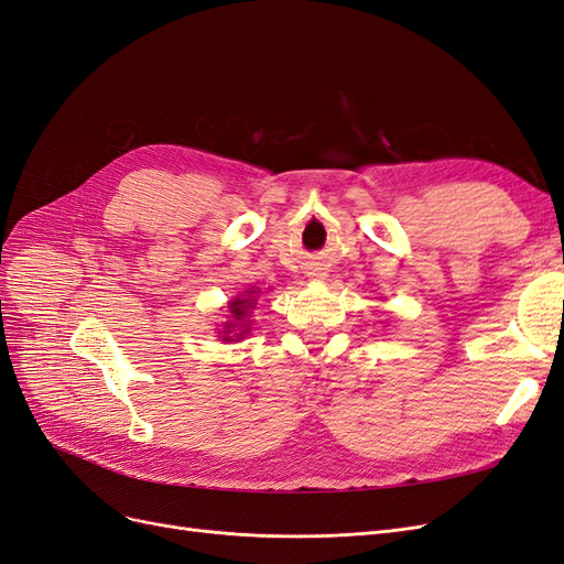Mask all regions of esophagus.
Instances as JSON below:
<instances>
[{"instance_id":"34e87169","label":"esophagus","mask_w":564,"mask_h":564,"mask_svg":"<svg viewBox=\"0 0 564 564\" xmlns=\"http://www.w3.org/2000/svg\"><path fill=\"white\" fill-rule=\"evenodd\" d=\"M308 275H311L313 280H324V278H327V265H322V263H313V265L308 268Z\"/></svg>"}]
</instances>
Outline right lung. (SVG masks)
Here are the masks:
<instances>
[{
  "label": "right lung",
  "instance_id": "right-lung-1",
  "mask_svg": "<svg viewBox=\"0 0 564 564\" xmlns=\"http://www.w3.org/2000/svg\"><path fill=\"white\" fill-rule=\"evenodd\" d=\"M256 305V299H253V292H245V299H232L230 301V322H226V327H224V340H237V338H242L245 334H247V329H249V324L245 322V317L249 315V311L253 308ZM240 328L241 332L238 333L236 329ZM238 334L235 335L234 332Z\"/></svg>",
  "mask_w": 564,
  "mask_h": 564
}]
</instances>
